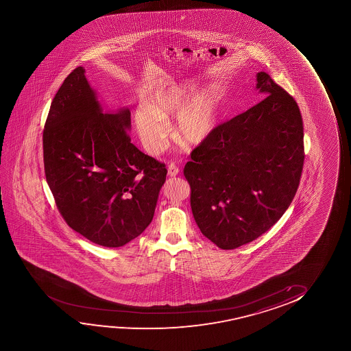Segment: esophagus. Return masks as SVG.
<instances>
[{"label": "esophagus", "mask_w": 351, "mask_h": 351, "mask_svg": "<svg viewBox=\"0 0 351 351\" xmlns=\"http://www.w3.org/2000/svg\"><path fill=\"white\" fill-rule=\"evenodd\" d=\"M178 173H180V170H178V167H176L175 164L171 163L169 165L168 175L170 178H175V176H178Z\"/></svg>", "instance_id": "obj_1"}]
</instances>
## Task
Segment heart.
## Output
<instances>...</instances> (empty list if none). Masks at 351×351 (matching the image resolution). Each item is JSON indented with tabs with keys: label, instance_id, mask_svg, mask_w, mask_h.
Returning <instances> with one entry per match:
<instances>
[{
	"label": "heart",
	"instance_id": "heart-1",
	"mask_svg": "<svg viewBox=\"0 0 351 351\" xmlns=\"http://www.w3.org/2000/svg\"><path fill=\"white\" fill-rule=\"evenodd\" d=\"M191 84L159 87L151 92L146 103H140L133 112L135 130L145 149L158 154L167 144L170 125L176 117L175 136L184 146L204 144L216 128L219 114V96L206 88L195 93Z\"/></svg>",
	"mask_w": 351,
	"mask_h": 351
}]
</instances>
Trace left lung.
<instances>
[{"instance_id": "obj_1", "label": "left lung", "mask_w": 351, "mask_h": 351, "mask_svg": "<svg viewBox=\"0 0 351 351\" xmlns=\"http://www.w3.org/2000/svg\"><path fill=\"white\" fill-rule=\"evenodd\" d=\"M264 98L213 130L191 154L184 178L202 235L221 250L250 243L288 210L302 173L298 103L269 74H256Z\"/></svg>"}]
</instances>
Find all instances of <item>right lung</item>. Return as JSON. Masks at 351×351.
Segmentation results:
<instances>
[{"label":"right lung","instance_id":"1","mask_svg":"<svg viewBox=\"0 0 351 351\" xmlns=\"http://www.w3.org/2000/svg\"><path fill=\"white\" fill-rule=\"evenodd\" d=\"M130 111H104L84 67L53 97L43 132L44 170L58 211L73 230L115 248L149 226L165 165L130 143Z\"/></svg>","mask_w":351,"mask_h":351}]
</instances>
